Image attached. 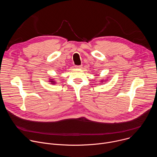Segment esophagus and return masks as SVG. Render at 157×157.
Returning <instances> with one entry per match:
<instances>
[{
	"mask_svg": "<svg viewBox=\"0 0 157 157\" xmlns=\"http://www.w3.org/2000/svg\"><path fill=\"white\" fill-rule=\"evenodd\" d=\"M76 68H82V65H78V66H75Z\"/></svg>",
	"mask_w": 157,
	"mask_h": 157,
	"instance_id": "obj_1",
	"label": "esophagus"
}]
</instances>
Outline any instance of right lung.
<instances>
[{
  "instance_id": "add662e5",
  "label": "right lung",
  "mask_w": 157,
  "mask_h": 157,
  "mask_svg": "<svg viewBox=\"0 0 157 157\" xmlns=\"http://www.w3.org/2000/svg\"><path fill=\"white\" fill-rule=\"evenodd\" d=\"M52 82H54V81H52Z\"/></svg>"
}]
</instances>
